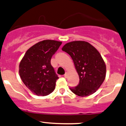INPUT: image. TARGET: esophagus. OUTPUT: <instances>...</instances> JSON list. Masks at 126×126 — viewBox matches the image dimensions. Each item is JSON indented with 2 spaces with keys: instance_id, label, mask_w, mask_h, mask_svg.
Listing matches in <instances>:
<instances>
[{
  "instance_id": "esophagus-1",
  "label": "esophagus",
  "mask_w": 126,
  "mask_h": 126,
  "mask_svg": "<svg viewBox=\"0 0 126 126\" xmlns=\"http://www.w3.org/2000/svg\"><path fill=\"white\" fill-rule=\"evenodd\" d=\"M67 76H68V74H67V72H66L65 74H64V78H67Z\"/></svg>"
}]
</instances>
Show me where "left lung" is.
Instances as JSON below:
<instances>
[{"mask_svg":"<svg viewBox=\"0 0 126 126\" xmlns=\"http://www.w3.org/2000/svg\"><path fill=\"white\" fill-rule=\"evenodd\" d=\"M72 58L79 75V83L70 89L75 95L86 96L96 92L104 81L106 67L98 51L88 42L74 41L62 47Z\"/></svg>","mask_w":126,"mask_h":126,"instance_id":"8db88e82","label":"left lung"}]
</instances>
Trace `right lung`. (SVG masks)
I'll list each match as a JSON object with an SVG mask.
<instances>
[{
	"label": "right lung",
	"instance_id": "right-lung-1",
	"mask_svg": "<svg viewBox=\"0 0 126 126\" xmlns=\"http://www.w3.org/2000/svg\"><path fill=\"white\" fill-rule=\"evenodd\" d=\"M62 42L46 40L30 47L19 64L22 81L34 94L46 96L53 92L59 79L51 64L52 55Z\"/></svg>",
	"mask_w": 126,
	"mask_h": 126
}]
</instances>
